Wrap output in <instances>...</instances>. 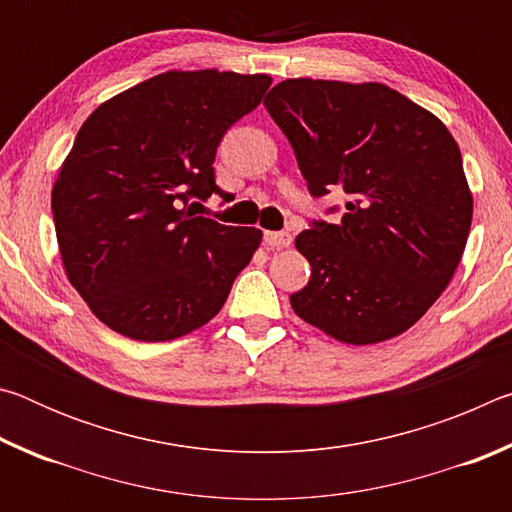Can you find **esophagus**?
I'll return each mask as SVG.
<instances>
[{"instance_id":"34e87169","label":"esophagus","mask_w":512,"mask_h":512,"mask_svg":"<svg viewBox=\"0 0 512 512\" xmlns=\"http://www.w3.org/2000/svg\"><path fill=\"white\" fill-rule=\"evenodd\" d=\"M264 241L271 248H287V246H291L293 237L289 235V232H266Z\"/></svg>"}]
</instances>
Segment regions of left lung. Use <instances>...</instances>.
Returning a JSON list of instances; mask_svg holds the SVG:
<instances>
[{"instance_id":"obj_1","label":"left lung","mask_w":512,"mask_h":512,"mask_svg":"<svg viewBox=\"0 0 512 512\" xmlns=\"http://www.w3.org/2000/svg\"><path fill=\"white\" fill-rule=\"evenodd\" d=\"M264 106L309 194H345L339 223L314 221L296 237L311 275L291 293L293 311L352 345L406 332L447 289L470 235L472 194L452 133L381 83L287 79Z\"/></svg>"}]
</instances>
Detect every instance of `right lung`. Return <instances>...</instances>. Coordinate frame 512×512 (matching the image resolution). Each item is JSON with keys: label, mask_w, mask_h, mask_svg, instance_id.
Returning <instances> with one entry per match:
<instances>
[{"label": "right lung", "mask_w": 512, "mask_h": 512, "mask_svg": "<svg viewBox=\"0 0 512 512\" xmlns=\"http://www.w3.org/2000/svg\"><path fill=\"white\" fill-rule=\"evenodd\" d=\"M266 74L164 72L92 112L51 189L67 280L128 339L185 336L219 314L262 230L194 207L219 194L214 158L262 101Z\"/></svg>", "instance_id": "obj_1"}]
</instances>
